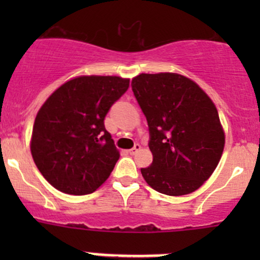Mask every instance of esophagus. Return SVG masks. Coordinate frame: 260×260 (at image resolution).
<instances>
[{
    "mask_svg": "<svg viewBox=\"0 0 260 260\" xmlns=\"http://www.w3.org/2000/svg\"><path fill=\"white\" fill-rule=\"evenodd\" d=\"M141 151V145H135V147H133V148H131L129 151H128V153L129 154H136L137 153V152H140Z\"/></svg>",
    "mask_w": 260,
    "mask_h": 260,
    "instance_id": "34e87169",
    "label": "esophagus"
}]
</instances>
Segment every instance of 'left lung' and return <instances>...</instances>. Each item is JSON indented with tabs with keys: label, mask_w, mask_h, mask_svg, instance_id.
<instances>
[{
	"label": "left lung",
	"mask_w": 260,
	"mask_h": 260,
	"mask_svg": "<svg viewBox=\"0 0 260 260\" xmlns=\"http://www.w3.org/2000/svg\"><path fill=\"white\" fill-rule=\"evenodd\" d=\"M132 90L149 128L151 166L141 169L148 186L169 196L193 192L216 169L225 132L210 96L177 73L140 74Z\"/></svg>",
	"instance_id": "left-lung-1"
}]
</instances>
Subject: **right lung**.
Here are the masks:
<instances>
[{"label":"right lung","mask_w":260,"mask_h":260,"mask_svg":"<svg viewBox=\"0 0 260 260\" xmlns=\"http://www.w3.org/2000/svg\"><path fill=\"white\" fill-rule=\"evenodd\" d=\"M129 79L80 75L65 81L36 114L30 141L45 180L69 195H86L106 182L119 158L104 118Z\"/></svg>","instance_id":"1"}]
</instances>
